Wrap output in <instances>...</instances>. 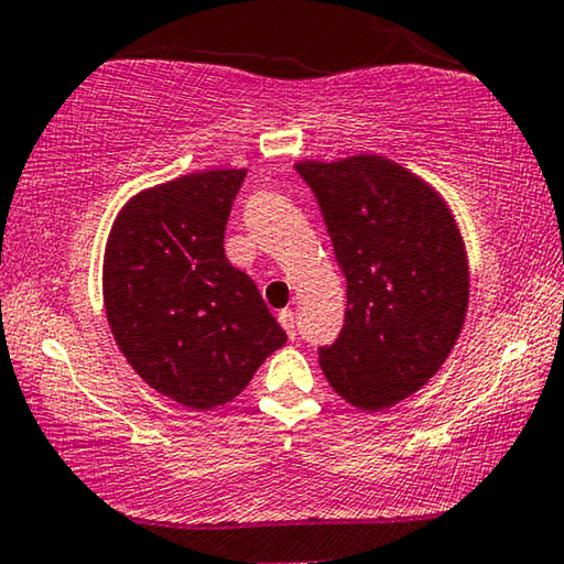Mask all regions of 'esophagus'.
Here are the masks:
<instances>
[{
  "label": "esophagus",
  "instance_id": "obj_1",
  "mask_svg": "<svg viewBox=\"0 0 564 564\" xmlns=\"http://www.w3.org/2000/svg\"><path fill=\"white\" fill-rule=\"evenodd\" d=\"M279 322H281V327L285 329V335H289L291 339H296V335H299V329H296V314H293L291 308H283V312L279 314Z\"/></svg>",
  "mask_w": 564,
  "mask_h": 564
}]
</instances>
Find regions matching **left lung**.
I'll list each match as a JSON object with an SVG mask.
<instances>
[{
	"label": "left lung",
	"instance_id": "left-lung-1",
	"mask_svg": "<svg viewBox=\"0 0 564 564\" xmlns=\"http://www.w3.org/2000/svg\"><path fill=\"white\" fill-rule=\"evenodd\" d=\"M319 202L347 312L339 337L319 347L329 386L362 411L419 391L463 332L470 273L447 202L383 155L299 161Z\"/></svg>",
	"mask_w": 564,
	"mask_h": 564
}]
</instances>
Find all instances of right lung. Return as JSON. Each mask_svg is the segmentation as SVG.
Listing matches in <instances>:
<instances>
[{
    "instance_id": "add662e5",
    "label": "right lung",
    "mask_w": 564,
    "mask_h": 564,
    "mask_svg": "<svg viewBox=\"0 0 564 564\" xmlns=\"http://www.w3.org/2000/svg\"><path fill=\"white\" fill-rule=\"evenodd\" d=\"M245 169L199 171L134 194L105 250V306L115 343L158 393L188 409L242 393L285 332L258 285L225 256Z\"/></svg>"
}]
</instances>
